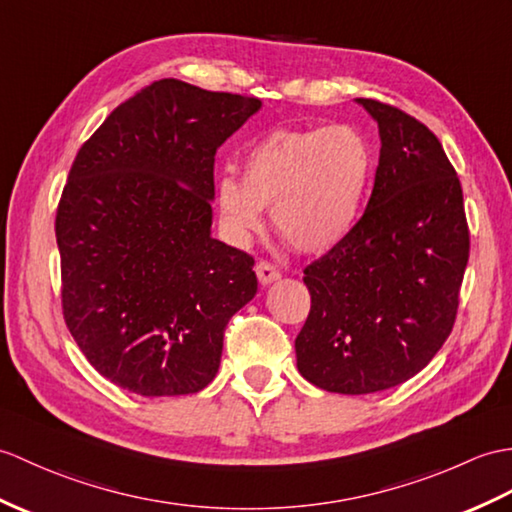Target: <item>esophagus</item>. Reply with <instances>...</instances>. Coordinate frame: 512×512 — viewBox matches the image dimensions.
Listing matches in <instances>:
<instances>
[{
	"label": "esophagus",
	"instance_id": "obj_1",
	"mask_svg": "<svg viewBox=\"0 0 512 512\" xmlns=\"http://www.w3.org/2000/svg\"><path fill=\"white\" fill-rule=\"evenodd\" d=\"M255 272H257V279L261 285H270L277 279H281V272L272 266L270 261H259V264L255 266Z\"/></svg>",
	"mask_w": 512,
	"mask_h": 512
}]
</instances>
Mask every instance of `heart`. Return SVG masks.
I'll return each mask as SVG.
<instances>
[{
	"label": "heart",
	"mask_w": 512,
	"mask_h": 512,
	"mask_svg": "<svg viewBox=\"0 0 512 512\" xmlns=\"http://www.w3.org/2000/svg\"><path fill=\"white\" fill-rule=\"evenodd\" d=\"M371 172V146L358 128H277L244 152L240 181L218 178L216 205L235 240L259 231L261 209L270 207L296 251L323 253L358 224Z\"/></svg>",
	"instance_id": "obj_1"
}]
</instances>
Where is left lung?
<instances>
[{
	"instance_id": "1",
	"label": "left lung",
	"mask_w": 512,
	"mask_h": 512,
	"mask_svg": "<svg viewBox=\"0 0 512 512\" xmlns=\"http://www.w3.org/2000/svg\"><path fill=\"white\" fill-rule=\"evenodd\" d=\"M382 139L373 194L353 231L305 268L310 316L299 373L340 395L408 382L443 347L458 312L469 227L454 165L430 128L358 98Z\"/></svg>"
}]
</instances>
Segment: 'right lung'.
<instances>
[{
	"mask_svg": "<svg viewBox=\"0 0 512 512\" xmlns=\"http://www.w3.org/2000/svg\"><path fill=\"white\" fill-rule=\"evenodd\" d=\"M261 100L152 82L82 144L56 211L63 316L91 366L144 397L218 373L255 259L211 237L213 161Z\"/></svg>",
	"mask_w": 512,
	"mask_h": 512,
	"instance_id": "obj_1",
	"label": "right lung"
}]
</instances>
